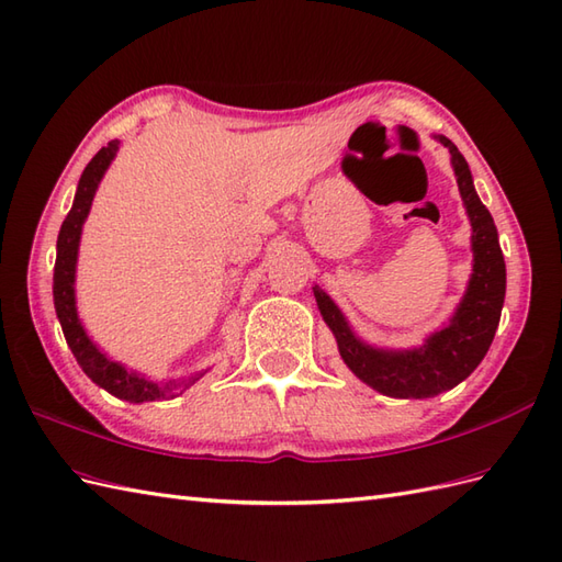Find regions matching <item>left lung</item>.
Segmentation results:
<instances>
[{
  "label": "left lung",
  "mask_w": 562,
  "mask_h": 562,
  "mask_svg": "<svg viewBox=\"0 0 562 562\" xmlns=\"http://www.w3.org/2000/svg\"><path fill=\"white\" fill-rule=\"evenodd\" d=\"M437 139L451 151L458 190L472 225L474 256L468 292L449 325L429 335L418 349H375L358 339L335 301L318 284L313 286L321 315L333 329L344 363L358 380L394 398H429L463 382L492 347L501 321L503 296H506V261H503L492 213L474 192L463 154L449 137L437 135Z\"/></svg>",
  "instance_id": "left-lung-1"
}]
</instances>
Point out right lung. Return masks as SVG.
<instances>
[{"label":"right lung","mask_w":562,"mask_h":562,"mask_svg":"<svg viewBox=\"0 0 562 562\" xmlns=\"http://www.w3.org/2000/svg\"><path fill=\"white\" fill-rule=\"evenodd\" d=\"M119 151V139L109 142L106 147L94 154L92 161L85 166L78 192L74 199V209L68 211L66 221L59 229V239H56V263H54V308L56 318L61 323L66 344L74 351L78 366L82 368L94 384L102 386L109 394L119 396L131 404H144V401H158V398H172L182 394L187 386L194 384L204 372L187 380H168V382H154L149 378L139 375V372L127 370L125 366L111 361L106 353L97 349V344L85 333L80 325L78 308H76V263H78V247L85 218H88L92 199L99 182H102L106 168L111 166L113 156Z\"/></svg>","instance_id":"add662e5"}]
</instances>
